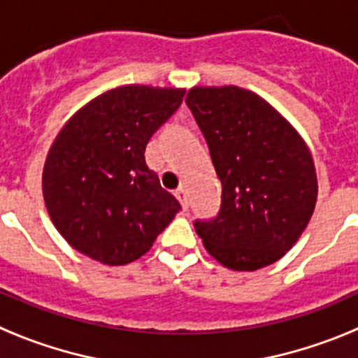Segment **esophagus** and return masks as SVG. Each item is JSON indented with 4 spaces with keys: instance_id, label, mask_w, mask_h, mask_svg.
Masks as SVG:
<instances>
[{
    "instance_id": "obj_1",
    "label": "esophagus",
    "mask_w": 358,
    "mask_h": 358,
    "mask_svg": "<svg viewBox=\"0 0 358 358\" xmlns=\"http://www.w3.org/2000/svg\"><path fill=\"white\" fill-rule=\"evenodd\" d=\"M176 197H177V201L181 202L182 210H188V199H186L185 188H177L176 189Z\"/></svg>"
}]
</instances>
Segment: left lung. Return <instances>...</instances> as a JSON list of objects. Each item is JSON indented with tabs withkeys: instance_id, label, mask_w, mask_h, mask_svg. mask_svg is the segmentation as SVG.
Wrapping results in <instances>:
<instances>
[{
	"instance_id": "obj_1",
	"label": "left lung",
	"mask_w": 358,
	"mask_h": 358,
	"mask_svg": "<svg viewBox=\"0 0 358 358\" xmlns=\"http://www.w3.org/2000/svg\"><path fill=\"white\" fill-rule=\"evenodd\" d=\"M222 182L213 220H195L206 251L231 271L274 264L299 240L317 202L308 145L264 98L238 85L186 94Z\"/></svg>"
}]
</instances>
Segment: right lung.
<instances>
[{
    "instance_id": "right-lung-1",
    "label": "right lung",
    "mask_w": 358,
    "mask_h": 358,
    "mask_svg": "<svg viewBox=\"0 0 358 358\" xmlns=\"http://www.w3.org/2000/svg\"><path fill=\"white\" fill-rule=\"evenodd\" d=\"M182 96L177 87L120 85L59 131L44 161L43 197L73 249L103 265L131 264L181 210L145 163V148Z\"/></svg>"
}]
</instances>
